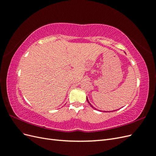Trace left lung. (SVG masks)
Listing matches in <instances>:
<instances>
[{
	"mask_svg": "<svg viewBox=\"0 0 156 156\" xmlns=\"http://www.w3.org/2000/svg\"><path fill=\"white\" fill-rule=\"evenodd\" d=\"M87 100L88 103H89V105H90V106H91V107H92V108H94V109H95V110H97V108H95V107H94V106H92V105H91V103L89 102V101H88V98H87ZM98 111H100V110H98ZM116 111V110H113V111H112L113 112V111ZM112 111H109V112H112ZM103 112H108V111H103Z\"/></svg>",
	"mask_w": 156,
	"mask_h": 156,
	"instance_id": "1",
	"label": "left lung"
}]
</instances>
